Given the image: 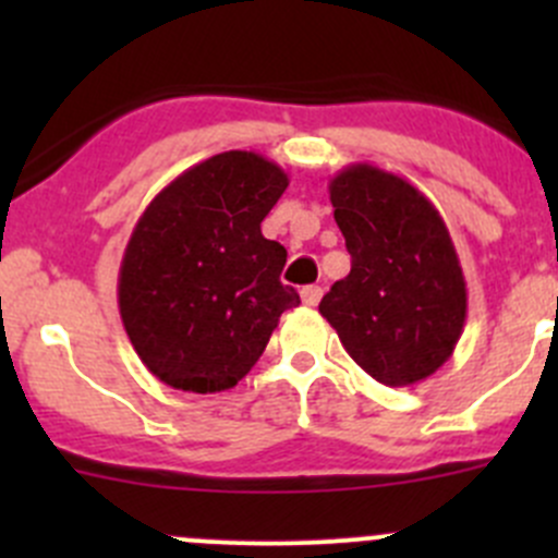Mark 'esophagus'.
Here are the masks:
<instances>
[{
    "mask_svg": "<svg viewBox=\"0 0 558 558\" xmlns=\"http://www.w3.org/2000/svg\"><path fill=\"white\" fill-rule=\"evenodd\" d=\"M300 296H302V305L315 307L320 302V289L318 286H305V289L300 291Z\"/></svg>",
    "mask_w": 558,
    "mask_h": 558,
    "instance_id": "34e87169",
    "label": "esophagus"
}]
</instances>
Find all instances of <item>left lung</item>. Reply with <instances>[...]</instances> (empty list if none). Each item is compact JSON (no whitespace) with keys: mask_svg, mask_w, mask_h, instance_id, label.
I'll use <instances>...</instances> for the list:
<instances>
[{"mask_svg":"<svg viewBox=\"0 0 558 558\" xmlns=\"http://www.w3.org/2000/svg\"><path fill=\"white\" fill-rule=\"evenodd\" d=\"M351 253L318 311L353 362L384 386H413L451 359L466 283L446 221L410 180L351 165L329 183Z\"/></svg>","mask_w":558,"mask_h":558,"instance_id":"1","label":"left lung"}]
</instances>
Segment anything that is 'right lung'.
Wrapping results in <instances>:
<instances>
[{"label":"right lung","instance_id":"add662e5","mask_svg":"<svg viewBox=\"0 0 558 558\" xmlns=\"http://www.w3.org/2000/svg\"><path fill=\"white\" fill-rule=\"evenodd\" d=\"M289 174L253 150L210 156L140 216L118 272V311L145 367L194 393L238 386L300 294L262 221Z\"/></svg>","mask_w":558,"mask_h":558}]
</instances>
